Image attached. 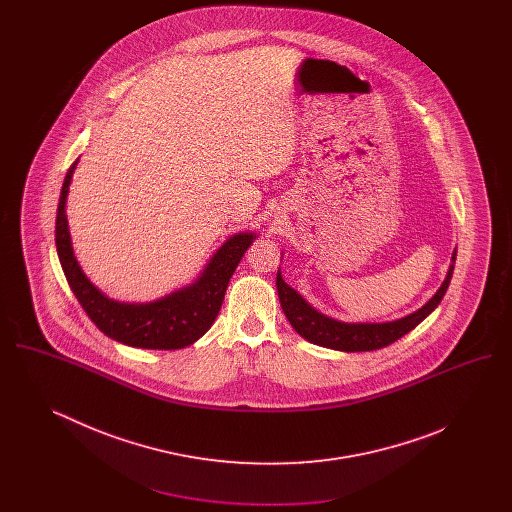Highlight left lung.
<instances>
[{
    "mask_svg": "<svg viewBox=\"0 0 512 512\" xmlns=\"http://www.w3.org/2000/svg\"><path fill=\"white\" fill-rule=\"evenodd\" d=\"M455 259H457V249L451 255V265L443 284L439 286L438 292L428 299V303H424L418 311H414L407 317L388 320V322H343L338 318L328 317L317 311L301 293L293 290L290 284H286L280 270L276 274V290H278L284 315L301 338L320 347L345 351V353L374 351L409 334L438 307L439 301L443 299V295L449 288Z\"/></svg>",
    "mask_w": 512,
    "mask_h": 512,
    "instance_id": "obj_1",
    "label": "left lung"
}]
</instances>
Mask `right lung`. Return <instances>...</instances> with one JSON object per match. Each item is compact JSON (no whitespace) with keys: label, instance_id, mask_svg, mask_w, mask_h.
Segmentation results:
<instances>
[{"label":"right lung","instance_id":"1","mask_svg":"<svg viewBox=\"0 0 512 512\" xmlns=\"http://www.w3.org/2000/svg\"><path fill=\"white\" fill-rule=\"evenodd\" d=\"M76 165L78 159L71 165L61 188L55 219V245L78 303L105 336L124 345L142 349H182L192 345L213 326L228 282L257 234L238 232L230 236L213 253L194 282L180 290L146 303L117 301L90 282L74 257L65 207Z\"/></svg>","mask_w":512,"mask_h":512}]
</instances>
